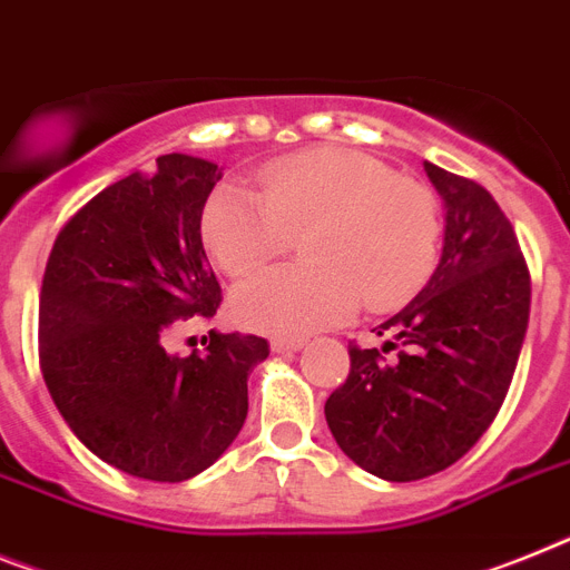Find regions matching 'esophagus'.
I'll return each mask as SVG.
<instances>
[{
  "mask_svg": "<svg viewBox=\"0 0 570 570\" xmlns=\"http://www.w3.org/2000/svg\"><path fill=\"white\" fill-rule=\"evenodd\" d=\"M305 345V340H296V337H276L274 343H271V348H274V354H294L299 352Z\"/></svg>",
  "mask_w": 570,
  "mask_h": 570,
  "instance_id": "1",
  "label": "esophagus"
}]
</instances>
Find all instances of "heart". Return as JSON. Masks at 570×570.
I'll list each match as a JSON object with an SVG mask.
<instances>
[{"label": "heart", "instance_id": "obj_1", "mask_svg": "<svg viewBox=\"0 0 570 570\" xmlns=\"http://www.w3.org/2000/svg\"><path fill=\"white\" fill-rule=\"evenodd\" d=\"M305 236L308 265L276 267L233 291V314L265 334H308L348 320L360 299L392 311L435 271L441 210L432 189L352 149H311L262 173L259 193L222 184L204 202L216 265L245 276Z\"/></svg>", "mask_w": 570, "mask_h": 570}]
</instances>
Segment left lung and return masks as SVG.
Wrapping results in <instances>:
<instances>
[{"mask_svg": "<svg viewBox=\"0 0 570 570\" xmlns=\"http://www.w3.org/2000/svg\"><path fill=\"white\" fill-rule=\"evenodd\" d=\"M444 198V250L424 291L348 345L352 372L325 401L340 450L386 481L435 475L493 424L530 317V274L513 225L481 184L424 160Z\"/></svg>", "mask_w": 570, "mask_h": 570, "instance_id": "obj_1", "label": "left lung"}]
</instances>
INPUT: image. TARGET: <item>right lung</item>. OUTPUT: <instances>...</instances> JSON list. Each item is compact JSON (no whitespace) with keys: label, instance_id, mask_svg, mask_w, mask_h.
<instances>
[{"label":"right lung","instance_id":"add662e5","mask_svg":"<svg viewBox=\"0 0 570 570\" xmlns=\"http://www.w3.org/2000/svg\"><path fill=\"white\" fill-rule=\"evenodd\" d=\"M222 169L160 155L68 218L40 294V368L66 424L120 473L187 481L233 444L247 374L271 354L253 334L210 332L207 352L169 354L189 317L210 320L222 285L202 245V210Z\"/></svg>","mask_w":570,"mask_h":570}]
</instances>
